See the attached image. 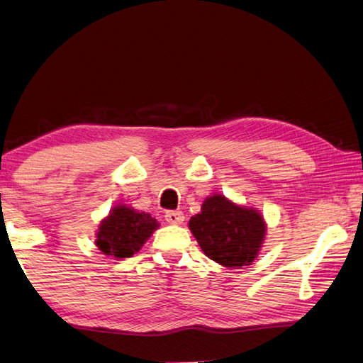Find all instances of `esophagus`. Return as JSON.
<instances>
[{
  "instance_id": "1",
  "label": "esophagus",
  "mask_w": 363,
  "mask_h": 363,
  "mask_svg": "<svg viewBox=\"0 0 363 363\" xmlns=\"http://www.w3.org/2000/svg\"><path fill=\"white\" fill-rule=\"evenodd\" d=\"M164 216L168 224H181L184 221V213L179 210H167Z\"/></svg>"
}]
</instances>
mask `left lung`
<instances>
[{"instance_id": "left-lung-1", "label": "left lung", "mask_w": 363, "mask_h": 363, "mask_svg": "<svg viewBox=\"0 0 363 363\" xmlns=\"http://www.w3.org/2000/svg\"><path fill=\"white\" fill-rule=\"evenodd\" d=\"M202 252L225 267H241L257 258L266 235L263 216L233 204L223 195L210 196L189 223Z\"/></svg>"}]
</instances>
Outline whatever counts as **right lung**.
<instances>
[{
    "label": "right lung",
    "instance_id": "add662e5",
    "mask_svg": "<svg viewBox=\"0 0 363 363\" xmlns=\"http://www.w3.org/2000/svg\"><path fill=\"white\" fill-rule=\"evenodd\" d=\"M157 227L151 215L119 206L100 224L96 244L105 255L130 258L140 250Z\"/></svg>",
    "mask_w": 363,
    "mask_h": 363
}]
</instances>
